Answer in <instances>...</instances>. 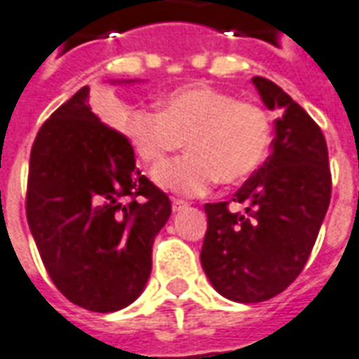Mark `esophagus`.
<instances>
[{"label": "esophagus", "mask_w": 359, "mask_h": 359, "mask_svg": "<svg viewBox=\"0 0 359 359\" xmlns=\"http://www.w3.org/2000/svg\"><path fill=\"white\" fill-rule=\"evenodd\" d=\"M171 203H172V211L187 210L188 208V202H184V200H179V198H172Z\"/></svg>", "instance_id": "esophagus-1"}]
</instances>
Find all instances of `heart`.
Masks as SVG:
<instances>
[{
  "instance_id": "1",
  "label": "heart",
  "mask_w": 359,
  "mask_h": 359,
  "mask_svg": "<svg viewBox=\"0 0 359 359\" xmlns=\"http://www.w3.org/2000/svg\"><path fill=\"white\" fill-rule=\"evenodd\" d=\"M121 130L149 167H159L184 142L190 154L157 169L161 188L194 196L221 179L233 184L264 161L269 148V121L264 109L208 86L165 95L159 113L130 109Z\"/></svg>"
}]
</instances>
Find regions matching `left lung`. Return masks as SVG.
<instances>
[{"instance_id": "1", "label": "left lung", "mask_w": 359, "mask_h": 359, "mask_svg": "<svg viewBox=\"0 0 359 359\" xmlns=\"http://www.w3.org/2000/svg\"><path fill=\"white\" fill-rule=\"evenodd\" d=\"M271 111H278L271 156L233 202L205 203L202 267L221 296L257 304L277 296L304 269L331 202L329 151L321 128L285 90L252 79Z\"/></svg>"}]
</instances>
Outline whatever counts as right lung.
I'll use <instances>...</instances> for the list:
<instances>
[{
    "label": "right lung",
    "mask_w": 359,
    "mask_h": 359,
    "mask_svg": "<svg viewBox=\"0 0 359 359\" xmlns=\"http://www.w3.org/2000/svg\"><path fill=\"white\" fill-rule=\"evenodd\" d=\"M169 215V198L136 169L126 136L92 113L88 86L38 130L28 226L53 285L73 304L97 313L133 304L146 288L154 238Z\"/></svg>",
    "instance_id": "add662e5"
}]
</instances>
